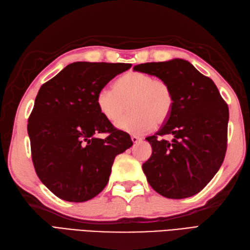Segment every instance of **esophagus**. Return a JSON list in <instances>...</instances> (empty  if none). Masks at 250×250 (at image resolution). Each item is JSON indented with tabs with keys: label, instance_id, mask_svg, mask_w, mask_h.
<instances>
[{
	"label": "esophagus",
	"instance_id": "1",
	"mask_svg": "<svg viewBox=\"0 0 250 250\" xmlns=\"http://www.w3.org/2000/svg\"><path fill=\"white\" fill-rule=\"evenodd\" d=\"M131 141L133 143H138L140 141H142V139L140 138V137H138V136H131Z\"/></svg>",
	"mask_w": 250,
	"mask_h": 250
}]
</instances>
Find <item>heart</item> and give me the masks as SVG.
Instances as JSON below:
<instances>
[{
	"label": "heart",
	"instance_id": "obj_1",
	"mask_svg": "<svg viewBox=\"0 0 250 250\" xmlns=\"http://www.w3.org/2000/svg\"><path fill=\"white\" fill-rule=\"evenodd\" d=\"M129 105L131 112L122 119ZM103 117L122 131L142 135L168 120L175 106L173 89L167 81L146 73L131 71L120 77L113 90L104 88L96 95Z\"/></svg>",
	"mask_w": 250,
	"mask_h": 250
}]
</instances>
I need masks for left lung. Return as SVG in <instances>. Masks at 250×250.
Here are the masks:
<instances>
[{"mask_svg":"<svg viewBox=\"0 0 250 250\" xmlns=\"http://www.w3.org/2000/svg\"><path fill=\"white\" fill-rule=\"evenodd\" d=\"M133 70L167 81L175 96L171 117L146 138L153 148L142 166L146 179L164 197L195 195L214 177L226 155L228 106L212 79L187 60L141 63ZM167 134L172 142L161 139Z\"/></svg>","mask_w":250,"mask_h":250,"instance_id":"1","label":"left lung"}]
</instances>
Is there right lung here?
<instances>
[{
	"instance_id": "obj_1",
	"label": "right lung",
	"mask_w": 250,
	"mask_h": 250,
	"mask_svg": "<svg viewBox=\"0 0 250 250\" xmlns=\"http://www.w3.org/2000/svg\"><path fill=\"white\" fill-rule=\"evenodd\" d=\"M130 66L73 62L41 86L27 132L35 171L57 197L72 203L95 197L108 184L114 158L132 145L96 105L99 91ZM105 132V139L96 138Z\"/></svg>"
}]
</instances>
